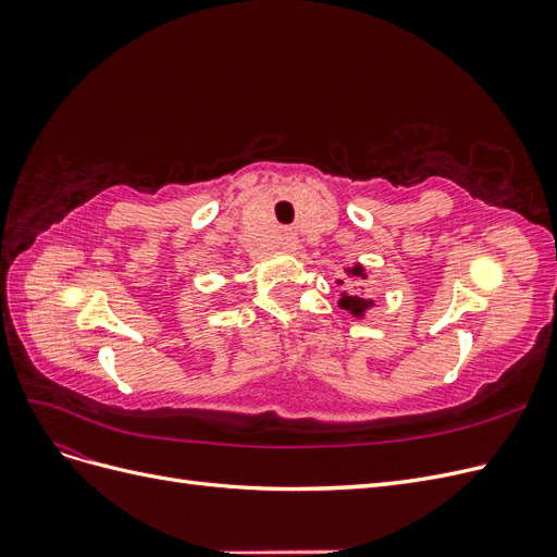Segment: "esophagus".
Returning <instances> with one entry per match:
<instances>
[{"label":"esophagus","instance_id":"34e87169","mask_svg":"<svg viewBox=\"0 0 557 557\" xmlns=\"http://www.w3.org/2000/svg\"><path fill=\"white\" fill-rule=\"evenodd\" d=\"M297 237H295V234L293 232H283L281 234V248L283 250H288V252H293V250H297Z\"/></svg>","mask_w":557,"mask_h":557}]
</instances>
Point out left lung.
Instances as JSON below:
<instances>
[{"label":"left lung","instance_id":"obj_1","mask_svg":"<svg viewBox=\"0 0 557 557\" xmlns=\"http://www.w3.org/2000/svg\"><path fill=\"white\" fill-rule=\"evenodd\" d=\"M348 272V276H358V278H367V274H364V267L362 264H356V267H350V269H346ZM344 281H339V285H342ZM339 307L342 309H346V311H350L352 315L356 318H362L364 315V311L367 309H372L374 307V301L372 299H367V297H362V295H342V299H339Z\"/></svg>","mask_w":557,"mask_h":557}]
</instances>
